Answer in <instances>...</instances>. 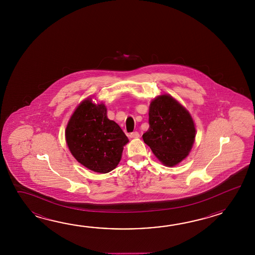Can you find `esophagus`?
<instances>
[{
    "label": "esophagus",
    "instance_id": "34e87169",
    "mask_svg": "<svg viewBox=\"0 0 255 255\" xmlns=\"http://www.w3.org/2000/svg\"><path fill=\"white\" fill-rule=\"evenodd\" d=\"M129 136L131 138H137V137H139V133L138 132H132V133H130Z\"/></svg>",
    "mask_w": 255,
    "mask_h": 255
}]
</instances>
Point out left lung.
I'll use <instances>...</instances> for the list:
<instances>
[{
  "label": "left lung",
  "instance_id": "left-lung-1",
  "mask_svg": "<svg viewBox=\"0 0 255 255\" xmlns=\"http://www.w3.org/2000/svg\"><path fill=\"white\" fill-rule=\"evenodd\" d=\"M149 128L142 137L154 155L173 167L190 153L196 129L189 111L169 95L152 100L148 112Z\"/></svg>",
  "mask_w": 255,
  "mask_h": 255
}]
</instances>
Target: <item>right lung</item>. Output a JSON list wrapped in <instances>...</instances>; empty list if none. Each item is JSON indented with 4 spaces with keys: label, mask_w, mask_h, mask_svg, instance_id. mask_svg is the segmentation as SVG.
<instances>
[{
    "label": "right lung",
    "mask_w": 255,
    "mask_h": 255,
    "mask_svg": "<svg viewBox=\"0 0 255 255\" xmlns=\"http://www.w3.org/2000/svg\"><path fill=\"white\" fill-rule=\"evenodd\" d=\"M65 139L76 160L99 173H108L119 165L128 142L120 126L108 119L106 106L93 103L92 98L76 108L66 127Z\"/></svg>",
    "instance_id": "add662e5"
}]
</instances>
